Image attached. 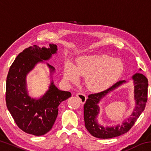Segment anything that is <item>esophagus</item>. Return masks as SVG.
Instances as JSON below:
<instances>
[{
    "mask_svg": "<svg viewBox=\"0 0 151 151\" xmlns=\"http://www.w3.org/2000/svg\"><path fill=\"white\" fill-rule=\"evenodd\" d=\"M76 96H77L78 98L79 99V100L81 101V103L82 104H84L85 103V101L86 100V96L85 94L79 93L76 94Z\"/></svg>",
    "mask_w": 151,
    "mask_h": 151,
    "instance_id": "1",
    "label": "esophagus"
}]
</instances>
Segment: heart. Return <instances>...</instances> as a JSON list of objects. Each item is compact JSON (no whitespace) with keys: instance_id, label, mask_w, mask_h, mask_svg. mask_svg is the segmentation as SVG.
<instances>
[{"instance_id":"1","label":"heart","mask_w":151,"mask_h":151,"mask_svg":"<svg viewBox=\"0 0 151 151\" xmlns=\"http://www.w3.org/2000/svg\"><path fill=\"white\" fill-rule=\"evenodd\" d=\"M123 64L119 58L106 55H83L75 65L69 61L64 65L63 76L70 83H77L79 76H85V85L91 91L100 92L111 86L121 76Z\"/></svg>"}]
</instances>
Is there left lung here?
Wrapping results in <instances>:
<instances>
[{
	"label": "left lung",
	"mask_w": 151,
	"mask_h": 151,
	"mask_svg": "<svg viewBox=\"0 0 151 151\" xmlns=\"http://www.w3.org/2000/svg\"><path fill=\"white\" fill-rule=\"evenodd\" d=\"M139 70H141L139 68ZM134 85V106L133 111L125 119L122 123L114 126H105L100 123L98 118L101 108L99 104L109 93L114 91L119 86L127 83L126 81H119L108 89L101 93L88 95L84 104V119L85 127L93 137L99 139H111L126 133L133 126L137 119L145 110L147 101L148 80L141 73H135L132 76Z\"/></svg>",
	"instance_id": "8db88e82"
}]
</instances>
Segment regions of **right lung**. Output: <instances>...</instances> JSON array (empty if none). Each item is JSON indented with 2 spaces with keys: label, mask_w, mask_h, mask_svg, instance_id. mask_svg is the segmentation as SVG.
Listing matches in <instances>:
<instances>
[{
  "label": "right lung",
  "mask_w": 151,
  "mask_h": 151,
  "mask_svg": "<svg viewBox=\"0 0 151 151\" xmlns=\"http://www.w3.org/2000/svg\"><path fill=\"white\" fill-rule=\"evenodd\" d=\"M57 46L37 45L24 49L17 56L6 78V103L9 111L22 131L35 136L44 135L52 129L61 102L71 96L68 91L59 90L53 81L55 68L45 61L57 54ZM44 63L50 69L51 83L48 90L39 98L29 96L26 77L38 63Z\"/></svg>",
  "instance_id": "obj_1"
}]
</instances>
